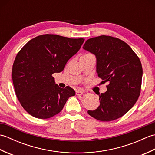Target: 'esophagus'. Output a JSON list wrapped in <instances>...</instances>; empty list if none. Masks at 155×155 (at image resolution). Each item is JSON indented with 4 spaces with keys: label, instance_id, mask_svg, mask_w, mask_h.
Masks as SVG:
<instances>
[{
    "label": "esophagus",
    "instance_id": "obj_1",
    "mask_svg": "<svg viewBox=\"0 0 155 155\" xmlns=\"http://www.w3.org/2000/svg\"><path fill=\"white\" fill-rule=\"evenodd\" d=\"M83 94V92L81 90H77L76 91V94H77V96H80V95H82Z\"/></svg>",
    "mask_w": 155,
    "mask_h": 155
}]
</instances>
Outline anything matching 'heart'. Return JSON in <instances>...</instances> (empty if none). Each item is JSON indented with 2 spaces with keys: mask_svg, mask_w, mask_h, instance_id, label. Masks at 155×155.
Returning <instances> with one entry per match:
<instances>
[{
  "mask_svg": "<svg viewBox=\"0 0 155 155\" xmlns=\"http://www.w3.org/2000/svg\"><path fill=\"white\" fill-rule=\"evenodd\" d=\"M94 58V56L91 53H87L82 56L81 58Z\"/></svg>",
  "mask_w": 155,
  "mask_h": 155,
  "instance_id": "1",
  "label": "heart"
}]
</instances>
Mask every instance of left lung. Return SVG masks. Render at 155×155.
I'll return each instance as SVG.
<instances>
[{
    "mask_svg": "<svg viewBox=\"0 0 155 155\" xmlns=\"http://www.w3.org/2000/svg\"><path fill=\"white\" fill-rule=\"evenodd\" d=\"M83 48L96 56L98 77L108 83L107 91L99 94V107L88 110V114L107 122L123 117L140 93L143 67L139 58L126 42L110 36L89 38Z\"/></svg>",
    "mask_w": 155,
    "mask_h": 155,
    "instance_id": "8db88e82",
    "label": "left lung"
}]
</instances>
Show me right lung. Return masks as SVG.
I'll use <instances>...</instances> for the list:
<instances>
[{"instance_id": "add662e5", "label": "right lung", "mask_w": 155, "mask_h": 155, "mask_svg": "<svg viewBox=\"0 0 155 155\" xmlns=\"http://www.w3.org/2000/svg\"><path fill=\"white\" fill-rule=\"evenodd\" d=\"M84 38L42 35L29 41L20 51L12 65L15 93L23 108L41 119L52 117L62 110L68 98L74 96L70 87L55 84L52 74L79 51Z\"/></svg>"}]
</instances>
